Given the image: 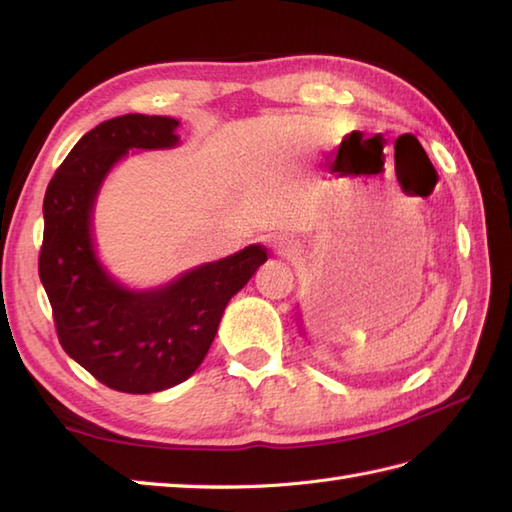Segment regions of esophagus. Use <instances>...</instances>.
Returning a JSON list of instances; mask_svg holds the SVG:
<instances>
[{
	"instance_id": "esophagus-1",
	"label": "esophagus",
	"mask_w": 512,
	"mask_h": 512,
	"mask_svg": "<svg viewBox=\"0 0 512 512\" xmlns=\"http://www.w3.org/2000/svg\"><path fill=\"white\" fill-rule=\"evenodd\" d=\"M273 250H275L277 255L286 257V259L297 255V246L292 244V239H288V237H275L273 239Z\"/></svg>"
}]
</instances>
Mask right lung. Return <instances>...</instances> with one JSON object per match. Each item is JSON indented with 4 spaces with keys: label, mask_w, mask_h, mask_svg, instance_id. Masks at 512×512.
Returning <instances> with one entry per match:
<instances>
[{
    "label": "right lung",
    "mask_w": 512,
    "mask_h": 512,
    "mask_svg": "<svg viewBox=\"0 0 512 512\" xmlns=\"http://www.w3.org/2000/svg\"><path fill=\"white\" fill-rule=\"evenodd\" d=\"M178 121L125 114L90 129L54 171L43 198L39 277L68 356L103 385L154 394L204 361L228 299L268 255L253 244L154 290H129L105 273L92 242L94 200L129 149L178 145Z\"/></svg>",
    "instance_id": "add662e5"
}]
</instances>
